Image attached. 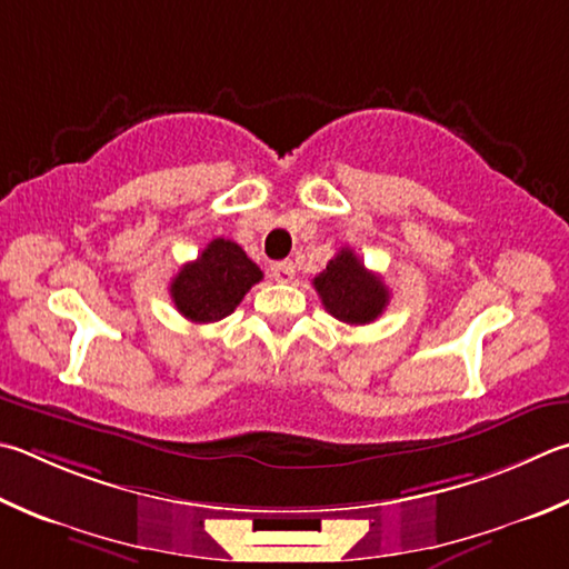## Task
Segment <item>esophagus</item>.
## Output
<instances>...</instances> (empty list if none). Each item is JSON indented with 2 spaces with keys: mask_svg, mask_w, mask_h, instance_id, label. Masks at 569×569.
Masks as SVG:
<instances>
[{
  "mask_svg": "<svg viewBox=\"0 0 569 569\" xmlns=\"http://www.w3.org/2000/svg\"><path fill=\"white\" fill-rule=\"evenodd\" d=\"M271 276L276 278L278 283H291L293 276H296V268L291 261H278L271 266Z\"/></svg>",
  "mask_w": 569,
  "mask_h": 569,
  "instance_id": "esophagus-1",
  "label": "esophagus"
}]
</instances>
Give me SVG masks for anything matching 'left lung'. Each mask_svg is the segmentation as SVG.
<instances>
[{
  "label": "left lung",
  "instance_id": "1",
  "mask_svg": "<svg viewBox=\"0 0 569 569\" xmlns=\"http://www.w3.org/2000/svg\"><path fill=\"white\" fill-rule=\"evenodd\" d=\"M313 288L326 311L350 326L373 323L386 311L390 298L383 278L370 273L350 249H340L330 258L323 271L313 278Z\"/></svg>",
  "mask_w": 569,
  "mask_h": 569
}]
</instances>
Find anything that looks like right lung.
Segmentation results:
<instances>
[{
  "label": "right lung",
  "mask_w": 569,
  "mask_h": 569,
  "mask_svg": "<svg viewBox=\"0 0 569 569\" xmlns=\"http://www.w3.org/2000/svg\"><path fill=\"white\" fill-rule=\"evenodd\" d=\"M263 278L239 243L213 239L196 261L181 266L171 281V301L191 323H216L236 311L243 296Z\"/></svg>",
  "instance_id": "1"
}]
</instances>
